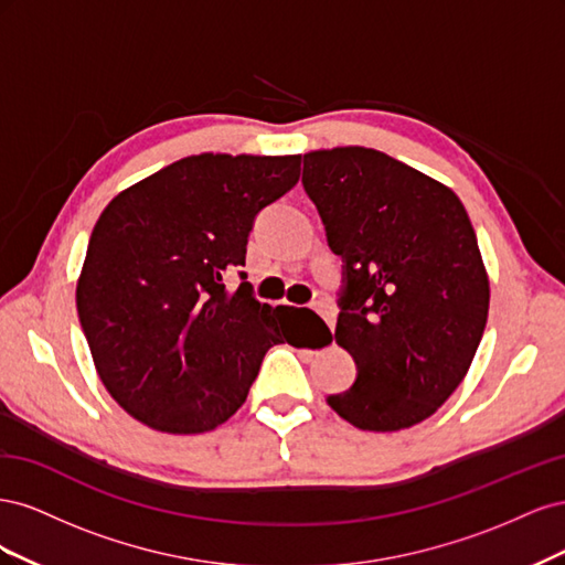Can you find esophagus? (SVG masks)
Segmentation results:
<instances>
[{
    "instance_id": "esophagus-1",
    "label": "esophagus",
    "mask_w": 565,
    "mask_h": 565,
    "mask_svg": "<svg viewBox=\"0 0 565 565\" xmlns=\"http://www.w3.org/2000/svg\"><path fill=\"white\" fill-rule=\"evenodd\" d=\"M313 311H316V313H320V316H322V320L328 322L330 328H334L337 313H334V309H332V306H330L328 301H316V303H313Z\"/></svg>"
}]
</instances>
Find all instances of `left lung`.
<instances>
[{"label": "left lung", "instance_id": "8db88e82", "mask_svg": "<svg viewBox=\"0 0 565 565\" xmlns=\"http://www.w3.org/2000/svg\"><path fill=\"white\" fill-rule=\"evenodd\" d=\"M301 183L344 262L334 339L355 382L328 405L363 431L409 429L452 396L486 330L469 214L450 188L372 148L309 152Z\"/></svg>", "mask_w": 565, "mask_h": 565}]
</instances>
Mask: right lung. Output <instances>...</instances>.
I'll list each match as a JSON object with an SVG mask.
<instances>
[{"label": "right lung", "instance_id": "right-lung-1", "mask_svg": "<svg viewBox=\"0 0 565 565\" xmlns=\"http://www.w3.org/2000/svg\"><path fill=\"white\" fill-rule=\"evenodd\" d=\"M299 156H193L113 198L89 237L77 313L100 382L150 429L202 434L237 413L289 306L254 297L247 237L299 181ZM295 347V344H292Z\"/></svg>", "mask_w": 565, "mask_h": 565}]
</instances>
